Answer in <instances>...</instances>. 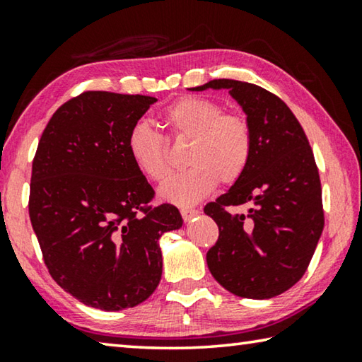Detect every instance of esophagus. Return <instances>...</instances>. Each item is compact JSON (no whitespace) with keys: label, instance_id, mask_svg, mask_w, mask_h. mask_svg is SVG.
I'll use <instances>...</instances> for the list:
<instances>
[{"label":"esophagus","instance_id":"obj_1","mask_svg":"<svg viewBox=\"0 0 362 362\" xmlns=\"http://www.w3.org/2000/svg\"><path fill=\"white\" fill-rule=\"evenodd\" d=\"M180 214H182V217H183V221H190V219H193L194 216H198L199 214V211L198 209H193V208H182L180 209Z\"/></svg>","mask_w":362,"mask_h":362}]
</instances>
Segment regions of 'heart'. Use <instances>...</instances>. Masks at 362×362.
Returning a JSON list of instances; mask_svg holds the SVG:
<instances>
[{
    "mask_svg": "<svg viewBox=\"0 0 362 362\" xmlns=\"http://www.w3.org/2000/svg\"><path fill=\"white\" fill-rule=\"evenodd\" d=\"M163 124L168 139L185 143L190 169L174 175L160 187L164 202L190 206L214 190L217 182H237L248 168L253 154V130L250 120L237 111H226L219 101L183 96L164 109ZM127 151L135 168L154 182L170 172L169 143L150 124L136 122L127 135Z\"/></svg>",
    "mask_w": 362,
    "mask_h": 362,
    "instance_id": "obj_1",
    "label": "heart"
}]
</instances>
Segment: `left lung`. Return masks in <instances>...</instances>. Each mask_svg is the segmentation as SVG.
I'll use <instances>...</instances> for the list:
<instances>
[{
  "label": "left lung",
  "instance_id": "8db88e82",
  "mask_svg": "<svg viewBox=\"0 0 362 362\" xmlns=\"http://www.w3.org/2000/svg\"><path fill=\"white\" fill-rule=\"evenodd\" d=\"M227 88L253 130V154L245 174L204 206L219 227L206 261L230 293L267 300L291 288L311 262L324 228L322 188L308 136L290 107L266 88L216 78L192 88ZM250 204L246 215L228 205Z\"/></svg>",
  "mask_w": 362,
  "mask_h": 362
}]
</instances>
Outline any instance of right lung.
<instances>
[{"mask_svg": "<svg viewBox=\"0 0 362 362\" xmlns=\"http://www.w3.org/2000/svg\"><path fill=\"white\" fill-rule=\"evenodd\" d=\"M156 101L83 91L53 114L32 163L28 214L51 277L103 311L150 298L160 235L183 222L175 206L148 204L154 190L127 151L132 125Z\"/></svg>", "mask_w": 362, "mask_h": 362, "instance_id": "add662e5", "label": "right lung"}]
</instances>
